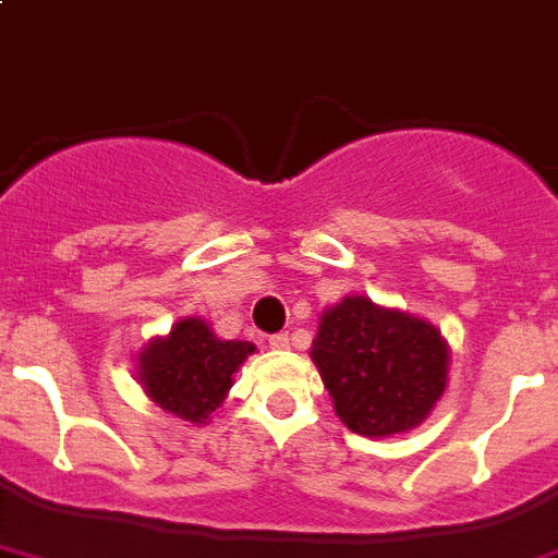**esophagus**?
I'll return each instance as SVG.
<instances>
[{"instance_id":"1","label":"esophagus","mask_w":558,"mask_h":558,"mask_svg":"<svg viewBox=\"0 0 558 558\" xmlns=\"http://www.w3.org/2000/svg\"><path fill=\"white\" fill-rule=\"evenodd\" d=\"M289 343H292V337H289V331H280V335H271L269 337V349H289Z\"/></svg>"}]
</instances>
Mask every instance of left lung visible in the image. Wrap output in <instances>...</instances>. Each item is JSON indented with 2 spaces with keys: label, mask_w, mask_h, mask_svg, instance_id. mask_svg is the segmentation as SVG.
<instances>
[{
  "label": "left lung",
  "mask_w": 558,
  "mask_h": 558,
  "mask_svg": "<svg viewBox=\"0 0 558 558\" xmlns=\"http://www.w3.org/2000/svg\"><path fill=\"white\" fill-rule=\"evenodd\" d=\"M312 360L345 428L391 437L446 395L451 351L428 320L349 294L320 315Z\"/></svg>",
  "instance_id": "left-lung-1"
}]
</instances>
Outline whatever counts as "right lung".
Returning <instances> with one entry per match:
<instances>
[{
	"label": "right lung",
	"mask_w": 558,
	"mask_h": 558,
	"mask_svg": "<svg viewBox=\"0 0 558 558\" xmlns=\"http://www.w3.org/2000/svg\"><path fill=\"white\" fill-rule=\"evenodd\" d=\"M255 345L218 340L201 317H184L167 337H153L138 354V383L167 414L204 425L221 409L235 372Z\"/></svg>",
	"instance_id": "1"
}]
</instances>
